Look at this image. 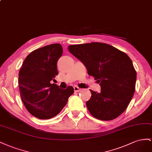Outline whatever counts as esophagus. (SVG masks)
Wrapping results in <instances>:
<instances>
[{
    "label": "esophagus",
    "mask_w": 152,
    "mask_h": 152,
    "mask_svg": "<svg viewBox=\"0 0 152 152\" xmlns=\"http://www.w3.org/2000/svg\"><path fill=\"white\" fill-rule=\"evenodd\" d=\"M74 90H75V92H80V91L81 90V88H80L79 87H77V86H74Z\"/></svg>",
    "instance_id": "1"
}]
</instances>
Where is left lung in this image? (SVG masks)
Wrapping results in <instances>:
<instances>
[{"label": "left lung", "instance_id": "obj_1", "mask_svg": "<svg viewBox=\"0 0 152 152\" xmlns=\"http://www.w3.org/2000/svg\"><path fill=\"white\" fill-rule=\"evenodd\" d=\"M68 50L100 83L101 92L90 90L91 98L86 102L90 114L102 120H113L122 114L135 92L136 72L129 56L102 42L70 45Z\"/></svg>", "mask_w": 152, "mask_h": 152}]
</instances>
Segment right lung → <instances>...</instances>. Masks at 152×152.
<instances>
[{"instance_id": "right-lung-1", "label": "right lung", "mask_w": 152, "mask_h": 152, "mask_svg": "<svg viewBox=\"0 0 152 152\" xmlns=\"http://www.w3.org/2000/svg\"><path fill=\"white\" fill-rule=\"evenodd\" d=\"M62 53L60 44L43 46L26 57L20 70L21 99L26 109L37 118L46 120L57 116L74 93L71 86L62 89L50 83L58 74L57 62Z\"/></svg>"}]
</instances>
